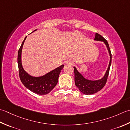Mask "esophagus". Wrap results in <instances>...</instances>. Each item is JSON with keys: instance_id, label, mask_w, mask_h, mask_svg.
<instances>
[{"instance_id": "obj_1", "label": "esophagus", "mask_w": 130, "mask_h": 130, "mask_svg": "<svg viewBox=\"0 0 130 130\" xmlns=\"http://www.w3.org/2000/svg\"><path fill=\"white\" fill-rule=\"evenodd\" d=\"M73 64V63L71 61H67L65 62L64 65L65 66H72Z\"/></svg>"}]
</instances>
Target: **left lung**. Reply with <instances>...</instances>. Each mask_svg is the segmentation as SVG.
<instances>
[{
  "label": "left lung",
  "mask_w": 130,
  "mask_h": 130,
  "mask_svg": "<svg viewBox=\"0 0 130 130\" xmlns=\"http://www.w3.org/2000/svg\"><path fill=\"white\" fill-rule=\"evenodd\" d=\"M94 40L97 41H103L105 43L109 53L110 62L109 66H108V68L104 76L102 79H100V80L96 81H91L85 78L83 75L79 73L78 71L76 70V68L74 67L75 82L76 86L78 87L82 93L85 95H91L95 94L99 91L100 90H102L104 87L106 83H107L108 77V75H109L111 62H112V54H111V52L108 41L102 35H100V34L98 33L95 34Z\"/></svg>",
  "instance_id": "8db88e82"
}]
</instances>
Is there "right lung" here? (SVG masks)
I'll use <instances>...</instances> for the list:
<instances>
[{"label": "right lung", "mask_w": 130, "mask_h": 130, "mask_svg": "<svg viewBox=\"0 0 130 130\" xmlns=\"http://www.w3.org/2000/svg\"><path fill=\"white\" fill-rule=\"evenodd\" d=\"M26 37L23 41L18 52L17 61L20 80L26 88L32 92L38 95H46L49 93L56 86L59 73L64 67V65L60 66L43 76L36 77L29 75L23 70L21 63V52Z\"/></svg>", "instance_id": "right-lung-1"}]
</instances>
